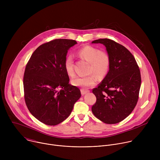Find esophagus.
Instances as JSON below:
<instances>
[{"label":"esophagus","mask_w":160,"mask_h":160,"mask_svg":"<svg viewBox=\"0 0 160 160\" xmlns=\"http://www.w3.org/2000/svg\"><path fill=\"white\" fill-rule=\"evenodd\" d=\"M88 92V90H84V89H81V94H82V96H83V95L87 94Z\"/></svg>","instance_id":"1"}]
</instances>
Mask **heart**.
Wrapping results in <instances>:
<instances>
[{
    "instance_id": "obj_1",
    "label": "heart",
    "mask_w": 160,
    "mask_h": 160,
    "mask_svg": "<svg viewBox=\"0 0 160 160\" xmlns=\"http://www.w3.org/2000/svg\"><path fill=\"white\" fill-rule=\"evenodd\" d=\"M78 55L89 62L88 72L94 73L99 78L104 77L108 72L110 66V58L109 54L104 51L86 45L77 52ZM64 70L68 75L73 77L75 75L73 70V60L71 55H68L64 60ZM96 77L92 74L87 77H77L72 80V83L76 87L88 88L96 84Z\"/></svg>"
}]
</instances>
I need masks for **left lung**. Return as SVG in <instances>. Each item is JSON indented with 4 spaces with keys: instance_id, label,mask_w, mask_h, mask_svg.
Wrapping results in <instances>:
<instances>
[{
    "instance_id": "left-lung-1",
    "label": "left lung",
    "mask_w": 160,
    "mask_h": 160,
    "mask_svg": "<svg viewBox=\"0 0 160 160\" xmlns=\"http://www.w3.org/2000/svg\"><path fill=\"white\" fill-rule=\"evenodd\" d=\"M102 43L110 58L109 72L92 92L96 102L94 116L107 124L119 123L135 107L141 84V72L133 56L122 45L108 38L92 42Z\"/></svg>"
}]
</instances>
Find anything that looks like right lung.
Here are the masks:
<instances>
[{
    "mask_svg": "<svg viewBox=\"0 0 160 160\" xmlns=\"http://www.w3.org/2000/svg\"><path fill=\"white\" fill-rule=\"evenodd\" d=\"M77 43L70 39L45 43L33 52L26 66L25 102L32 115L45 125L62 122L81 97L80 89L69 83L64 66L68 51Z\"/></svg>",
    "mask_w": 160,
    "mask_h": 160,
    "instance_id": "right-lung-1",
    "label": "right lung"
}]
</instances>
